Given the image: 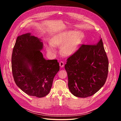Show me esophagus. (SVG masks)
Segmentation results:
<instances>
[{
	"label": "esophagus",
	"mask_w": 121,
	"mask_h": 121,
	"mask_svg": "<svg viewBox=\"0 0 121 121\" xmlns=\"http://www.w3.org/2000/svg\"><path fill=\"white\" fill-rule=\"evenodd\" d=\"M59 65L61 67H63L64 66V63L63 61H60L59 63Z\"/></svg>",
	"instance_id": "1"
}]
</instances>
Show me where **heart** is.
<instances>
[{
	"mask_svg": "<svg viewBox=\"0 0 121 121\" xmlns=\"http://www.w3.org/2000/svg\"><path fill=\"white\" fill-rule=\"evenodd\" d=\"M84 37L80 32L67 30L56 35L50 40V43L46 44L48 51H55L54 46H61V51L65 55H71L74 53L81 44Z\"/></svg>",
	"mask_w": 121,
	"mask_h": 121,
	"instance_id": "1",
	"label": "heart"
}]
</instances>
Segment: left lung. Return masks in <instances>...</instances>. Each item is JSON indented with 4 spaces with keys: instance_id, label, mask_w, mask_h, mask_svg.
I'll return each instance as SVG.
<instances>
[{
    "instance_id": "8db88e82",
    "label": "left lung",
    "mask_w": 121,
    "mask_h": 121,
    "mask_svg": "<svg viewBox=\"0 0 121 121\" xmlns=\"http://www.w3.org/2000/svg\"><path fill=\"white\" fill-rule=\"evenodd\" d=\"M68 88L74 95L87 97L103 87L107 80L108 61L101 39L96 45H82L65 65Z\"/></svg>"
}]
</instances>
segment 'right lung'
I'll list each match as a JSON object with an SVG mask.
<instances>
[{
  "label": "right lung",
  "instance_id": "1",
  "mask_svg": "<svg viewBox=\"0 0 121 121\" xmlns=\"http://www.w3.org/2000/svg\"><path fill=\"white\" fill-rule=\"evenodd\" d=\"M43 43L27 33L17 37L11 56V68L17 86L30 96L49 93L60 66L57 60H45L41 51Z\"/></svg>",
  "mask_w": 121,
  "mask_h": 121
}]
</instances>
